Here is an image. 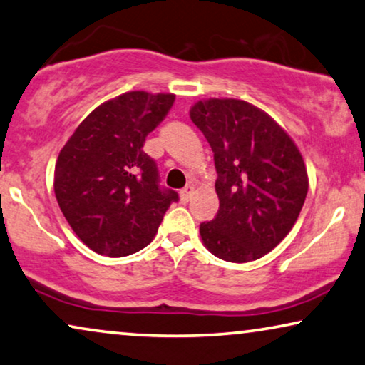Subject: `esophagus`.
I'll return each instance as SVG.
<instances>
[{
    "instance_id": "obj_1",
    "label": "esophagus",
    "mask_w": 365,
    "mask_h": 365,
    "mask_svg": "<svg viewBox=\"0 0 365 365\" xmlns=\"http://www.w3.org/2000/svg\"><path fill=\"white\" fill-rule=\"evenodd\" d=\"M192 194H194V184H187V186L181 191L182 202H189V200H191V197H192Z\"/></svg>"
}]
</instances>
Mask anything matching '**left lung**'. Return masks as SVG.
<instances>
[{
    "label": "left lung",
    "instance_id": "obj_1",
    "mask_svg": "<svg viewBox=\"0 0 365 365\" xmlns=\"http://www.w3.org/2000/svg\"><path fill=\"white\" fill-rule=\"evenodd\" d=\"M191 120L214 153L219 212L199 227L207 250L245 263L273 250L297 222L308 194L299 150L270 115L237 98H209Z\"/></svg>",
    "mask_w": 365,
    "mask_h": 365
}]
</instances>
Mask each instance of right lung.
Instances as JSON below:
<instances>
[{
  "mask_svg": "<svg viewBox=\"0 0 365 365\" xmlns=\"http://www.w3.org/2000/svg\"><path fill=\"white\" fill-rule=\"evenodd\" d=\"M173 103V93L118 95L95 108L59 153L57 204L78 239L100 255L145 248L179 199L160 186L156 163L143 151Z\"/></svg>",
  "mask_w": 365,
  "mask_h": 365,
  "instance_id": "right-lung-1",
  "label": "right lung"
}]
</instances>
